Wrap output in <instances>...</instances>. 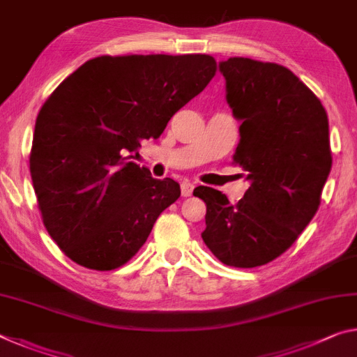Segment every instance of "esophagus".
<instances>
[{
  "instance_id": "34e87169",
  "label": "esophagus",
  "mask_w": 357,
  "mask_h": 357,
  "mask_svg": "<svg viewBox=\"0 0 357 357\" xmlns=\"http://www.w3.org/2000/svg\"><path fill=\"white\" fill-rule=\"evenodd\" d=\"M192 192H194V184L189 183V181H183V183H181V195L190 197Z\"/></svg>"
}]
</instances>
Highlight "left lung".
Segmentation results:
<instances>
[{
    "mask_svg": "<svg viewBox=\"0 0 357 357\" xmlns=\"http://www.w3.org/2000/svg\"><path fill=\"white\" fill-rule=\"evenodd\" d=\"M240 126L234 163L251 181L243 199L206 185L202 238L220 262L254 268L280 257L318 211L332 167L329 119L321 100L278 63L230 56L219 65Z\"/></svg>",
    "mask_w": 357,
    "mask_h": 357,
    "instance_id": "8db88e82",
    "label": "left lung"
}]
</instances>
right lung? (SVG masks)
<instances>
[{
  "label": "right lung",
  "mask_w": 357,
  "mask_h": 357,
  "mask_svg": "<svg viewBox=\"0 0 357 357\" xmlns=\"http://www.w3.org/2000/svg\"><path fill=\"white\" fill-rule=\"evenodd\" d=\"M211 55H101L79 66L39 111L30 173L44 227L73 262L127 264L181 195L130 160L216 75Z\"/></svg>",
  "instance_id": "add662e5"
}]
</instances>
